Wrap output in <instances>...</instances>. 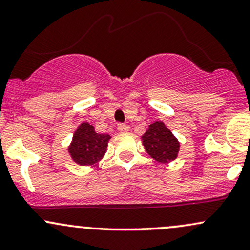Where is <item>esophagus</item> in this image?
<instances>
[{"label":"esophagus","mask_w":250,"mask_h":250,"mask_svg":"<svg viewBox=\"0 0 250 250\" xmlns=\"http://www.w3.org/2000/svg\"><path fill=\"white\" fill-rule=\"evenodd\" d=\"M117 129H119L120 133H127L129 130V127L127 125H125V123H120V125H117Z\"/></svg>","instance_id":"esophagus-1"}]
</instances>
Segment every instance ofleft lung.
Masks as SVG:
<instances>
[{
  "label": "left lung",
  "instance_id": "1",
  "mask_svg": "<svg viewBox=\"0 0 250 250\" xmlns=\"http://www.w3.org/2000/svg\"><path fill=\"white\" fill-rule=\"evenodd\" d=\"M141 140L146 151L156 162L169 163L179 155L181 146L179 140L165 122L155 121L149 125Z\"/></svg>",
  "mask_w": 250,
  "mask_h": 250
}]
</instances>
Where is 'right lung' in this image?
Segmentation results:
<instances>
[{
	"label": "right lung",
	"mask_w": 250,
	"mask_h": 250,
	"mask_svg": "<svg viewBox=\"0 0 250 250\" xmlns=\"http://www.w3.org/2000/svg\"><path fill=\"white\" fill-rule=\"evenodd\" d=\"M111 139L108 134H99L88 122H82L73 135L68 153L80 166H95L103 159Z\"/></svg>",
	"instance_id": "1"
}]
</instances>
